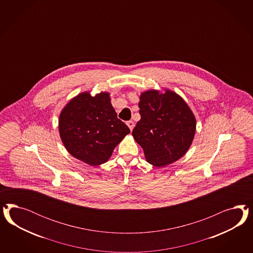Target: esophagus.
<instances>
[{
	"mask_svg": "<svg viewBox=\"0 0 253 253\" xmlns=\"http://www.w3.org/2000/svg\"><path fill=\"white\" fill-rule=\"evenodd\" d=\"M126 124L128 125V127L130 128V130H132L133 127H134V123H133V122H132V121H129V122H127Z\"/></svg>",
	"mask_w": 253,
	"mask_h": 253,
	"instance_id": "34e87169",
	"label": "esophagus"
}]
</instances>
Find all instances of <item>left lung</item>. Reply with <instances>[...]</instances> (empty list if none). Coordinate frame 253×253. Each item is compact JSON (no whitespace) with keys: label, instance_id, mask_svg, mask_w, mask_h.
Returning a JSON list of instances; mask_svg holds the SVG:
<instances>
[{"label":"left lung","instance_id":"8db88e82","mask_svg":"<svg viewBox=\"0 0 253 253\" xmlns=\"http://www.w3.org/2000/svg\"><path fill=\"white\" fill-rule=\"evenodd\" d=\"M141 120L132 136L142 148L148 163L164 167L181 159L191 146L196 132V118L179 94L148 90L139 102Z\"/></svg>","mask_w":253,"mask_h":253}]
</instances>
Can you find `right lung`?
<instances>
[{
    "label": "right lung",
    "mask_w": 253,
    "mask_h": 253,
    "mask_svg": "<svg viewBox=\"0 0 253 253\" xmlns=\"http://www.w3.org/2000/svg\"><path fill=\"white\" fill-rule=\"evenodd\" d=\"M107 92L79 93L62 109L58 121L62 143L70 155L91 166L107 162L116 146L130 133L117 118Z\"/></svg>",
    "instance_id": "add662e5"
}]
</instances>
